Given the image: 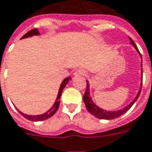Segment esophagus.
I'll list each match as a JSON object with an SVG mask.
<instances>
[{"label":"esophagus","mask_w":152,"mask_h":152,"mask_svg":"<svg viewBox=\"0 0 152 152\" xmlns=\"http://www.w3.org/2000/svg\"><path fill=\"white\" fill-rule=\"evenodd\" d=\"M87 72L84 70V69H78L76 70L75 73H74V76H86Z\"/></svg>","instance_id":"esophagus-1"}]
</instances>
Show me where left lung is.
<instances>
[{
	"label": "left lung",
	"instance_id": "1",
	"mask_svg": "<svg viewBox=\"0 0 152 152\" xmlns=\"http://www.w3.org/2000/svg\"><path fill=\"white\" fill-rule=\"evenodd\" d=\"M130 41H131V43H132V45L134 46V47L136 48V50L138 51V53L141 55L140 53V51L138 50V48H137V46H136V44L134 43V41H132V38H130ZM141 86H142V83H141ZM141 89L139 91V92L137 94V96H136V98L134 99V101H133L130 105H128L127 106H126L125 108L123 109H121V110H119V111H104V110H102L101 108H99L98 106H96L95 104H94V102L91 101V99L90 97V91H89V84H88V82L86 81V91H85L84 96H83V101L85 102V105H86V107L87 108V110L89 111L90 113L91 114V115H93L94 116H96V117H97V118H100V119H106V120H112V119H115V118H117V117H119L121 115H123L124 113H126V111L132 106V105L136 102L138 97H139V96H140V93H141Z\"/></svg>",
	"mask_w": 152,
	"mask_h": 152
}]
</instances>
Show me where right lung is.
<instances>
[{
    "label": "right lung",
    "mask_w": 152,
    "mask_h": 152,
    "mask_svg": "<svg viewBox=\"0 0 152 152\" xmlns=\"http://www.w3.org/2000/svg\"><path fill=\"white\" fill-rule=\"evenodd\" d=\"M36 35H39V32H38V31H37V29H33L31 31H29L28 32L26 33L23 37H21V39H23V38H26V37H32V36H36ZM72 79V77H66L65 80H63L62 83L61 85V87H60V90H59V93L58 96H57V98H56V102H55L54 105L52 106V107L50 108L49 111L46 112V113H44V114H42V115H26L24 113H21L20 111H18L21 114V115L24 116L25 118H26L29 121H44V120L48 119V118H50V116H52V115H54L55 113H56V111H57V109L59 108V105H60V102H61V93H62L63 89L65 88V86H66V85L67 84L68 81Z\"/></svg>",
    "instance_id": "add662e5"
}]
</instances>
